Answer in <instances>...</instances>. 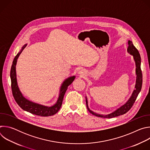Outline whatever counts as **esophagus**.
<instances>
[{
	"instance_id": "obj_1",
	"label": "esophagus",
	"mask_w": 150,
	"mask_h": 150,
	"mask_svg": "<svg viewBox=\"0 0 150 150\" xmlns=\"http://www.w3.org/2000/svg\"><path fill=\"white\" fill-rule=\"evenodd\" d=\"M79 74H81V75H83V74H84V71H83V70H80V71H79Z\"/></svg>"
}]
</instances>
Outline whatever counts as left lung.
<instances>
[{
    "label": "left lung",
    "mask_w": 150,
    "mask_h": 150,
    "mask_svg": "<svg viewBox=\"0 0 150 150\" xmlns=\"http://www.w3.org/2000/svg\"><path fill=\"white\" fill-rule=\"evenodd\" d=\"M127 51L130 54H131L134 56V59L135 62L136 75H137L136 84H135V89L134 90L130 98L127 100V101L125 104L122 105L120 108H119V109H117L116 110L112 112V113L106 115L97 114V113L91 111L88 108L87 98L86 97H85V98H86V104H87V109L93 115L97 116V117H104V118H112V117L119 116L120 115H124L131 109V108L132 107L134 103H135L139 92L141 91V88H142V71L141 69V56H140V54L139 53L138 50L134 46L132 42L130 40L128 41V47H127Z\"/></svg>",
    "instance_id": "1"
}]
</instances>
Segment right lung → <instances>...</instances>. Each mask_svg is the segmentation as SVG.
Masks as SVG:
<instances>
[{
  "label": "right lung",
  "instance_id": "right-lung-1",
  "mask_svg": "<svg viewBox=\"0 0 150 150\" xmlns=\"http://www.w3.org/2000/svg\"><path fill=\"white\" fill-rule=\"evenodd\" d=\"M26 46L27 45H25L21 49V51L15 57L11 67L10 76L11 79L12 91L14 99L21 109L32 114L40 116H50L54 115L60 110L64 95H65L69 85L74 81L75 76H71L63 81L60 87V93L57 102L52 106L43 105L27 100L23 96L18 88L16 74V65L17 59Z\"/></svg>",
  "mask_w": 150,
  "mask_h": 150
}]
</instances>
